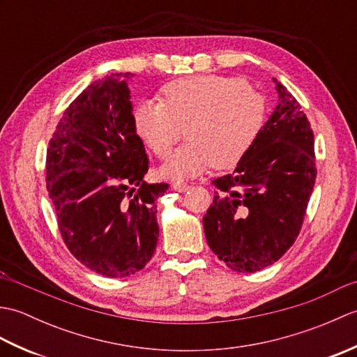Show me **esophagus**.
<instances>
[{
	"instance_id": "obj_1",
	"label": "esophagus",
	"mask_w": 357,
	"mask_h": 357,
	"mask_svg": "<svg viewBox=\"0 0 357 357\" xmlns=\"http://www.w3.org/2000/svg\"><path fill=\"white\" fill-rule=\"evenodd\" d=\"M172 187H173L174 192H179V193H183V192L188 190V184L181 183V181H176V183H173Z\"/></svg>"
}]
</instances>
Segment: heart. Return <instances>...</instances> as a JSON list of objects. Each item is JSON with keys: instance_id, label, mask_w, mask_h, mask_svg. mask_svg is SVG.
<instances>
[{"instance_id": "heart-1", "label": "heart", "mask_w": 357, "mask_h": 357, "mask_svg": "<svg viewBox=\"0 0 357 357\" xmlns=\"http://www.w3.org/2000/svg\"><path fill=\"white\" fill-rule=\"evenodd\" d=\"M264 98L241 78L222 75H195L174 79L161 90V102L141 101L133 110V126L139 139L159 158L165 179H188L210 167L230 169L255 146L265 124Z\"/></svg>"}]
</instances>
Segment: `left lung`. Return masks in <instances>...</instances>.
<instances>
[{
    "mask_svg": "<svg viewBox=\"0 0 357 357\" xmlns=\"http://www.w3.org/2000/svg\"><path fill=\"white\" fill-rule=\"evenodd\" d=\"M275 84V110L234 172L213 181V206L202 218L211 252L241 273L268 267L293 245L317 173L305 113L278 79Z\"/></svg>",
    "mask_w": 357,
    "mask_h": 357,
    "instance_id": "8db88e82",
    "label": "left lung"
}]
</instances>
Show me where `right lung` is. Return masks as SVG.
I'll use <instances>...</instances> for the list:
<instances>
[{"label": "right lung", "instance_id": "add662e5", "mask_svg": "<svg viewBox=\"0 0 357 357\" xmlns=\"http://www.w3.org/2000/svg\"><path fill=\"white\" fill-rule=\"evenodd\" d=\"M133 73L87 86L67 107L47 149L45 181L67 248L107 278H127L153 256L156 199L169 184H149V158L135 132Z\"/></svg>", "mask_w": 357, "mask_h": 357}]
</instances>
